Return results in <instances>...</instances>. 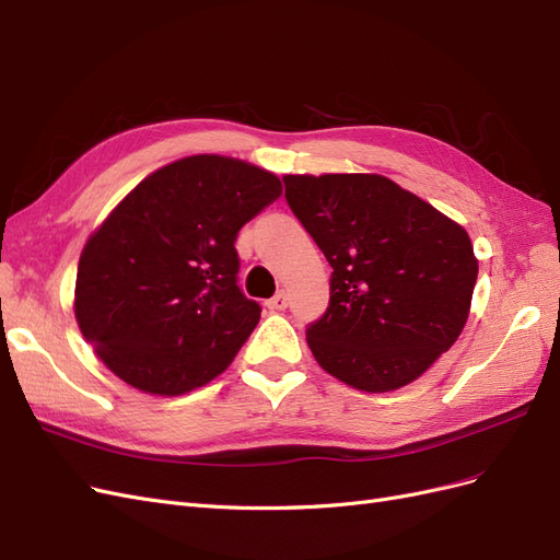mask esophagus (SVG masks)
<instances>
[{
  "label": "esophagus",
  "instance_id": "34e87169",
  "mask_svg": "<svg viewBox=\"0 0 560 560\" xmlns=\"http://www.w3.org/2000/svg\"><path fill=\"white\" fill-rule=\"evenodd\" d=\"M266 306H268L270 311H284L287 306H290V294H287L284 290H280L273 299L266 301Z\"/></svg>",
  "mask_w": 560,
  "mask_h": 560
}]
</instances>
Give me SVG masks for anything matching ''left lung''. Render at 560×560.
Returning <instances> with one entry per match:
<instances>
[{"mask_svg":"<svg viewBox=\"0 0 560 560\" xmlns=\"http://www.w3.org/2000/svg\"><path fill=\"white\" fill-rule=\"evenodd\" d=\"M284 198L334 268L306 329L317 364L364 393L416 381L460 336L479 264L463 226L381 175H287Z\"/></svg>","mask_w":560,"mask_h":560,"instance_id":"8db88e82","label":"left lung"}]
</instances>
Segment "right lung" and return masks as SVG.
<instances>
[{
    "instance_id": "obj_1",
    "label": "right lung",
    "mask_w": 560,
    "mask_h": 560,
    "mask_svg": "<svg viewBox=\"0 0 560 560\" xmlns=\"http://www.w3.org/2000/svg\"><path fill=\"white\" fill-rule=\"evenodd\" d=\"M282 194L276 175L200 154L142 179L83 247L74 313L114 374L184 395L231 364L261 306L238 287V231Z\"/></svg>"
}]
</instances>
